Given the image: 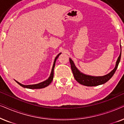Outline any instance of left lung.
<instances>
[{"label":"left lung","mask_w":124,"mask_h":124,"mask_svg":"<svg viewBox=\"0 0 124 124\" xmlns=\"http://www.w3.org/2000/svg\"><path fill=\"white\" fill-rule=\"evenodd\" d=\"M120 48H121V52L118 56L117 60L116 66L115 68L111 71L109 73L106 74V75L103 76H91L89 75H86L82 73H81L78 69L77 68V67L75 66L74 62L70 58H69V62H70L71 69H72L73 74L74 77L76 81L78 82L83 85L86 86H98L100 85L104 84L105 83L107 82L108 80L111 79V78L112 77L113 74H115L116 72L118 64H119L120 59H121V46L120 45Z\"/></svg>","instance_id":"left-lung-1"}]
</instances>
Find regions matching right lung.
<instances>
[{"instance_id": "obj_1", "label": "right lung", "mask_w": 124, "mask_h": 124, "mask_svg": "<svg viewBox=\"0 0 124 124\" xmlns=\"http://www.w3.org/2000/svg\"><path fill=\"white\" fill-rule=\"evenodd\" d=\"M61 54V53L59 54L58 55H57V56L55 57V60H54V64H53V66H52V70H51V74H50V76L49 78L46 80L43 81V82H42L40 83H39V84H35V85H23L21 84H20L17 81L15 80V81L17 83L18 85H20V86H22V87H25V88H27V89H42V88H44V87H47V86H48L49 85H50L51 82L53 80V78H54V68H55V62H56V59L58 58V57L59 56V55H60Z\"/></svg>"}]
</instances>
